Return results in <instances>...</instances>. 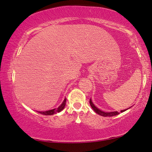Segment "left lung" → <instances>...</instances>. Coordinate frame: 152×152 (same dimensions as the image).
Returning a JSON list of instances; mask_svg holds the SVG:
<instances>
[{
	"label": "left lung",
	"mask_w": 152,
	"mask_h": 152,
	"mask_svg": "<svg viewBox=\"0 0 152 152\" xmlns=\"http://www.w3.org/2000/svg\"><path fill=\"white\" fill-rule=\"evenodd\" d=\"M90 106L92 107V108L93 110H94L96 113L99 114V115H101V116H103V117H111V116H115V115H118V114H120V113L121 112V113H122V112L126 111L127 109H124V110H122L120 111V112H118V111H111V112H104L102 111L101 110H100L99 109H98L96 107L94 103H93L92 100H91V99H90ZM129 108H130V107H129ZM128 108V109H129Z\"/></svg>",
	"instance_id": "obj_1"
}]
</instances>
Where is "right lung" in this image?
I'll list each match as a JSON object with an SVG mask.
<instances>
[{"label":"right lung","instance_id":"right-lung-1","mask_svg":"<svg viewBox=\"0 0 152 152\" xmlns=\"http://www.w3.org/2000/svg\"><path fill=\"white\" fill-rule=\"evenodd\" d=\"M66 99L65 98L64 101L62 102V103L60 104L58 108L52 109V110L46 111H37V112H39V113L42 114V115H53V114L56 113H59V112H60L64 109L65 105H66Z\"/></svg>","mask_w":152,"mask_h":152}]
</instances>
